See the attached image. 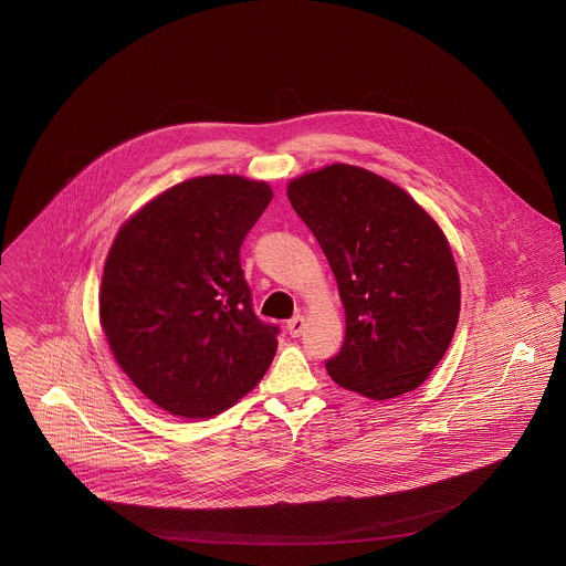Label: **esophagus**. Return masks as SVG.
Instances as JSON below:
<instances>
[{
	"instance_id": "esophagus-1",
	"label": "esophagus",
	"mask_w": 566,
	"mask_h": 566,
	"mask_svg": "<svg viewBox=\"0 0 566 566\" xmlns=\"http://www.w3.org/2000/svg\"><path fill=\"white\" fill-rule=\"evenodd\" d=\"M303 328H305V318L301 314H296L295 318H291L286 324V331L291 337H298L303 333Z\"/></svg>"
}]
</instances>
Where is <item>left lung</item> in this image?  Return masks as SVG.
<instances>
[{
  "mask_svg": "<svg viewBox=\"0 0 566 566\" xmlns=\"http://www.w3.org/2000/svg\"><path fill=\"white\" fill-rule=\"evenodd\" d=\"M289 199L321 243L346 312L328 376L376 401L416 390L457 331L460 280L446 235L403 189L346 163L295 178Z\"/></svg>",
  "mask_w": 566,
  "mask_h": 566,
  "instance_id": "1",
  "label": "left lung"
}]
</instances>
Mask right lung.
Returning a JSON list of instances; mask_svg holds the SVG:
<instances>
[{"label":"right lung","mask_w":566,"mask_h":566,"mask_svg":"<svg viewBox=\"0 0 566 566\" xmlns=\"http://www.w3.org/2000/svg\"><path fill=\"white\" fill-rule=\"evenodd\" d=\"M268 182L190 178L135 212L109 248L99 321L135 386L165 411L212 418L248 395L277 350L252 310L240 248Z\"/></svg>","instance_id":"1"}]
</instances>
